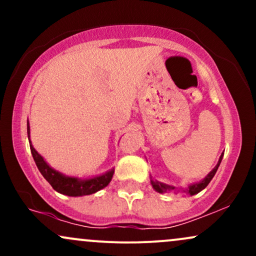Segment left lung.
I'll return each instance as SVG.
<instances>
[{
	"instance_id": "1",
	"label": "left lung",
	"mask_w": 256,
	"mask_h": 256,
	"mask_svg": "<svg viewBox=\"0 0 256 256\" xmlns=\"http://www.w3.org/2000/svg\"><path fill=\"white\" fill-rule=\"evenodd\" d=\"M222 156H224V152H222V155H220L219 161H218V164H216V166L214 167L212 171L208 173V174L206 176V177H204V179H202L201 182H198V183L190 184L189 186L185 188V189H183V188H180V189L183 190L184 192H186L188 195H190V196L196 195V194H198L200 192H202V190H204V188L207 186L208 184H210V182L212 180V178L214 177V174H216V171H218V167H219V165H220V162H222ZM150 183H152V189H154L155 192H160V194H164V192H171V190H176V189H177V188L172 186V185H168V184H165V183H161V182L154 180V179H152V177H150Z\"/></svg>"
}]
</instances>
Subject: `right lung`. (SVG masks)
Returning <instances> with one entry per match:
<instances>
[{"mask_svg":"<svg viewBox=\"0 0 256 256\" xmlns=\"http://www.w3.org/2000/svg\"><path fill=\"white\" fill-rule=\"evenodd\" d=\"M28 142H30V149L32 152V156H34V162L40 170V172L42 173V176L46 179L49 184L52 185V189L56 190L58 192L64 194L67 196H73V198H77V196H84V195H91V194L98 192V190L104 189L110 183L112 178L114 174V168L110 170L104 174L96 176L92 178H78V177H70V176H64V173L56 171L52 167H50L46 164V161L44 160L43 156L40 154H38L36 149L32 146L31 140H30V125L28 122Z\"/></svg>","mask_w":256,"mask_h":256,"instance_id":"obj_1","label":"right lung"}]
</instances>
